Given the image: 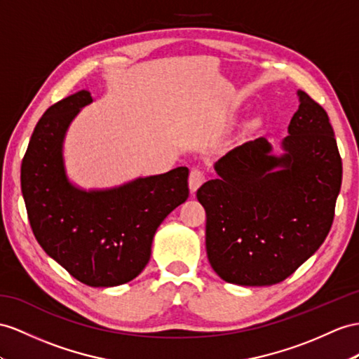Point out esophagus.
<instances>
[{
    "instance_id": "obj_1",
    "label": "esophagus",
    "mask_w": 359,
    "mask_h": 359,
    "mask_svg": "<svg viewBox=\"0 0 359 359\" xmlns=\"http://www.w3.org/2000/svg\"><path fill=\"white\" fill-rule=\"evenodd\" d=\"M206 180V174L200 168H192L189 172V189L194 192L198 189V187Z\"/></svg>"
}]
</instances>
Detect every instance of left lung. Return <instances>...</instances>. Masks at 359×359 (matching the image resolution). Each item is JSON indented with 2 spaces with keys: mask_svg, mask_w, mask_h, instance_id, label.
I'll return each instance as SVG.
<instances>
[{
  "mask_svg": "<svg viewBox=\"0 0 359 359\" xmlns=\"http://www.w3.org/2000/svg\"><path fill=\"white\" fill-rule=\"evenodd\" d=\"M280 158L265 140L215 163L218 179L197 189L206 210L208 259L226 282H282L323 244L335 215L343 162L326 110L306 92ZM280 168V170H276Z\"/></svg>",
  "mask_w": 359,
  "mask_h": 359,
  "instance_id": "8db88e82",
  "label": "left lung"
}]
</instances>
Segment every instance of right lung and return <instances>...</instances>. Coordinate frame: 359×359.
I'll use <instances>...</instances> for the list:
<instances>
[{
    "label": "right lung",
    "instance_id": "right-lung-1",
    "mask_svg": "<svg viewBox=\"0 0 359 359\" xmlns=\"http://www.w3.org/2000/svg\"><path fill=\"white\" fill-rule=\"evenodd\" d=\"M88 90L60 100L36 124L21 165L32 231L48 256L89 287L135 279L150 259L156 229L189 196L188 168L109 191H80L67 180L62 141Z\"/></svg>",
    "mask_w": 359,
    "mask_h": 359
}]
</instances>
